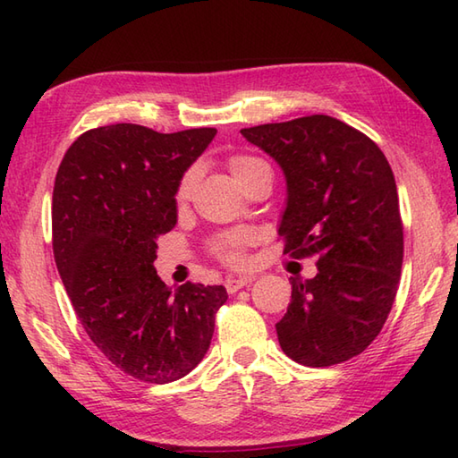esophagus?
Returning <instances> with one entry per match:
<instances>
[{"instance_id":"obj_1","label":"esophagus","mask_w":458,"mask_h":458,"mask_svg":"<svg viewBox=\"0 0 458 458\" xmlns=\"http://www.w3.org/2000/svg\"><path fill=\"white\" fill-rule=\"evenodd\" d=\"M254 279H256V276H232V277L226 279V284H224V285H226L228 293H236L238 289L251 284V281H254Z\"/></svg>"}]
</instances>
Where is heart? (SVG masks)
Listing matches in <instances>:
<instances>
[{"mask_svg":"<svg viewBox=\"0 0 458 458\" xmlns=\"http://www.w3.org/2000/svg\"><path fill=\"white\" fill-rule=\"evenodd\" d=\"M261 165H266L261 159L258 157H250V155H236V157H232L228 161V167L232 177L236 181L246 177L248 173L256 171ZM192 184H194V171H187L182 174V179L177 187V197L179 202H184L189 199V194L192 191ZM250 242V234L248 232H232V234H224L218 236L214 240V251H216V256L222 258L224 261H228V264H238L242 261V251H244V246Z\"/></svg>","mask_w":458,"mask_h":458,"instance_id":"obj_1","label":"heart"}]
</instances>
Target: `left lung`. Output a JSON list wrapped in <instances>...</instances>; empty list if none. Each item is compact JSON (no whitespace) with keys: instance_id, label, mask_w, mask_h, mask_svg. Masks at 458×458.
Wrapping results in <instances>:
<instances>
[{"instance_id":"1","label":"left lung","mask_w":458,"mask_h":458,"mask_svg":"<svg viewBox=\"0 0 458 458\" xmlns=\"http://www.w3.org/2000/svg\"><path fill=\"white\" fill-rule=\"evenodd\" d=\"M284 171L285 254L317 256L313 279L291 281L276 325L295 362L333 366L379 335L400 284L403 226L390 163L364 133L330 115L240 130Z\"/></svg>"}]
</instances>
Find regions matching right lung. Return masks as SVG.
Masks as SVG:
<instances>
[{"instance_id":"add662e5","label":"right lung","mask_w":458,"mask_h":458,"mask_svg":"<svg viewBox=\"0 0 458 458\" xmlns=\"http://www.w3.org/2000/svg\"><path fill=\"white\" fill-rule=\"evenodd\" d=\"M216 135L114 123L68 148L53 191V250L76 317L122 372L149 384L187 376L207 354L222 285L171 289L153 261L177 224V187Z\"/></svg>"}]
</instances>
